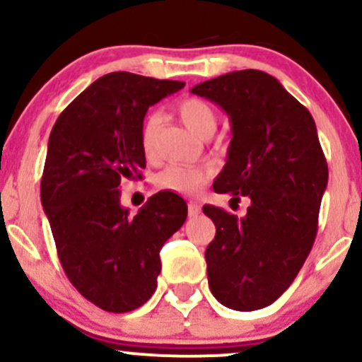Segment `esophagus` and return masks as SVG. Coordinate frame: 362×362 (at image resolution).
Returning a JSON list of instances; mask_svg holds the SVG:
<instances>
[{
    "mask_svg": "<svg viewBox=\"0 0 362 362\" xmlns=\"http://www.w3.org/2000/svg\"><path fill=\"white\" fill-rule=\"evenodd\" d=\"M201 214V204L197 202H189V216L190 218H195V216Z\"/></svg>",
    "mask_w": 362,
    "mask_h": 362,
    "instance_id": "1",
    "label": "esophagus"
}]
</instances>
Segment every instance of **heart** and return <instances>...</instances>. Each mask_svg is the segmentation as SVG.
<instances>
[{
	"mask_svg": "<svg viewBox=\"0 0 362 362\" xmlns=\"http://www.w3.org/2000/svg\"><path fill=\"white\" fill-rule=\"evenodd\" d=\"M177 114L195 136L202 139H209L214 134L216 114L209 103L201 98H184L178 102ZM160 129V115L149 114L141 129V146L146 156H151L155 151L156 134ZM211 178V170L206 167H185V165H170L158 173L156 185L160 189L170 190L182 195H194L204 187Z\"/></svg>",
	"mask_w": 362,
	"mask_h": 362,
	"instance_id": "b5f03b06",
	"label": "heart"
}]
</instances>
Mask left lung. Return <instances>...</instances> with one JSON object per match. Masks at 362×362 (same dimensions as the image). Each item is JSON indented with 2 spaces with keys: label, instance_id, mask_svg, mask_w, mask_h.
<instances>
[{
  "label": "left lung",
  "instance_id": "8db88e82",
  "mask_svg": "<svg viewBox=\"0 0 362 362\" xmlns=\"http://www.w3.org/2000/svg\"><path fill=\"white\" fill-rule=\"evenodd\" d=\"M231 122L228 160L213 189L250 199L243 218L204 206L216 226L206 248L211 293L226 308L253 311L289 288L313 247L328 167L317 126L271 74L226 73L195 85Z\"/></svg>",
  "mask_w": 362,
  "mask_h": 362
}]
</instances>
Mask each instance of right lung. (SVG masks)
Here are the masks:
<instances>
[{"label":"right lung","mask_w":362,"mask_h":362,"mask_svg":"<svg viewBox=\"0 0 362 362\" xmlns=\"http://www.w3.org/2000/svg\"><path fill=\"white\" fill-rule=\"evenodd\" d=\"M185 86L117 71L103 74L54 124L40 201L66 276L112 313L144 305L156 289L160 250L182 228L187 204L161 190L136 216L120 206V180L146 167L141 129L148 109Z\"/></svg>","instance_id":"1"}]
</instances>
